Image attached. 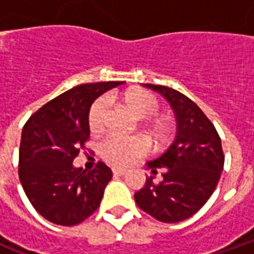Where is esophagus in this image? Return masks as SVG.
<instances>
[{
  "label": "esophagus",
  "instance_id": "34e87169",
  "mask_svg": "<svg viewBox=\"0 0 254 254\" xmlns=\"http://www.w3.org/2000/svg\"><path fill=\"white\" fill-rule=\"evenodd\" d=\"M125 173H127V170H125V169H121V167H114V169H113V174H114V176H124Z\"/></svg>",
  "mask_w": 254,
  "mask_h": 254
}]
</instances>
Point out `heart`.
Segmentation results:
<instances>
[{
    "instance_id": "b5f03b06",
    "label": "heart",
    "mask_w": 254,
    "mask_h": 254,
    "mask_svg": "<svg viewBox=\"0 0 254 254\" xmlns=\"http://www.w3.org/2000/svg\"><path fill=\"white\" fill-rule=\"evenodd\" d=\"M122 100L138 118H148L159 111V102L154 95L143 89H132L122 95ZM107 99L98 98L88 111V127L92 133H100L105 129L107 117ZM151 133L159 143H165L170 137V124L166 120L155 118L149 125ZM148 144L140 136H118L110 134L99 144V155L114 166H127L147 152Z\"/></svg>"
}]
</instances>
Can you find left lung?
I'll use <instances>...</instances> for the list:
<instances>
[{
  "instance_id": "8db88e82",
  "label": "left lung",
  "mask_w": 254,
  "mask_h": 254,
  "mask_svg": "<svg viewBox=\"0 0 254 254\" xmlns=\"http://www.w3.org/2000/svg\"><path fill=\"white\" fill-rule=\"evenodd\" d=\"M144 85L171 105L177 136L166 152L147 163L152 173L163 170V180L155 184L147 177L134 201L156 220L177 223L194 215L216 189L224 165L222 141L212 122L188 96L165 85Z\"/></svg>"
}]
</instances>
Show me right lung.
<instances>
[{
    "label": "right lung",
    "mask_w": 254,
    "mask_h": 254,
    "mask_svg": "<svg viewBox=\"0 0 254 254\" xmlns=\"http://www.w3.org/2000/svg\"><path fill=\"white\" fill-rule=\"evenodd\" d=\"M124 84H81L54 98L25 122L19 151V178L28 200L45 219L74 226L98 209L110 167H74L73 160L89 137L88 111L98 96Z\"/></svg>",
    "instance_id": "right-lung-1"
}]
</instances>
